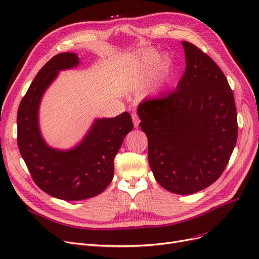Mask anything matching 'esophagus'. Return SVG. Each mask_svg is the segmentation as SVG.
<instances>
[{"label": "esophagus", "instance_id": "1", "mask_svg": "<svg viewBox=\"0 0 259 259\" xmlns=\"http://www.w3.org/2000/svg\"><path fill=\"white\" fill-rule=\"evenodd\" d=\"M132 116V120H133V123H134V127L138 128L139 127V123H140V118L138 116V114L136 113V112H133V113L131 114Z\"/></svg>", "mask_w": 259, "mask_h": 259}]
</instances>
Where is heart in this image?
Wrapping results in <instances>:
<instances>
[{
    "mask_svg": "<svg viewBox=\"0 0 259 259\" xmlns=\"http://www.w3.org/2000/svg\"><path fill=\"white\" fill-rule=\"evenodd\" d=\"M160 56L155 51H147L143 53L139 74L142 81L150 79L154 74L155 84L157 88L162 84L172 69V60L169 56H163L160 61L158 60Z\"/></svg>",
    "mask_w": 259,
    "mask_h": 259,
    "instance_id": "1",
    "label": "heart"
}]
</instances>
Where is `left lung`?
Listing matches in <instances>:
<instances>
[{
    "label": "left lung",
    "instance_id": "left-lung-1",
    "mask_svg": "<svg viewBox=\"0 0 259 259\" xmlns=\"http://www.w3.org/2000/svg\"><path fill=\"white\" fill-rule=\"evenodd\" d=\"M186 69L177 90L138 107L148 161L163 188L190 195L222 175L237 142L234 94L209 56L182 41Z\"/></svg>",
    "mask_w": 259,
    "mask_h": 259
}]
</instances>
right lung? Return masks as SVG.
<instances>
[{
    "label": "right lung",
    "instance_id": "right-lung-1",
    "mask_svg": "<svg viewBox=\"0 0 259 259\" xmlns=\"http://www.w3.org/2000/svg\"><path fill=\"white\" fill-rule=\"evenodd\" d=\"M79 64L75 53H61L44 65L22 98L18 110V146L31 178L43 192L65 201H78L103 193L113 179L114 157L133 129L128 112L98 118L83 140L70 150L54 149L39 128L41 98L59 71Z\"/></svg>",
    "mask_w": 259,
    "mask_h": 259
}]
</instances>
